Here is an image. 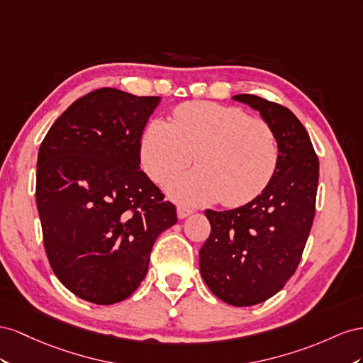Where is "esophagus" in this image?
<instances>
[{"mask_svg":"<svg viewBox=\"0 0 363 363\" xmlns=\"http://www.w3.org/2000/svg\"><path fill=\"white\" fill-rule=\"evenodd\" d=\"M176 213H178V219H185V217H189L193 213V210L189 208V206L179 205L178 210H176Z\"/></svg>","mask_w":363,"mask_h":363,"instance_id":"34e87169","label":"esophagus"}]
</instances>
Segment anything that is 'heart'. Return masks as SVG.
I'll return each mask as SVG.
<instances>
[{"instance_id": "b5f03b06", "label": "heart", "mask_w": 363, "mask_h": 363, "mask_svg": "<svg viewBox=\"0 0 363 363\" xmlns=\"http://www.w3.org/2000/svg\"><path fill=\"white\" fill-rule=\"evenodd\" d=\"M144 172L165 182L194 160L198 167L167 184L176 201L223 205L252 201L272 181L279 161L275 130L235 106L211 101L182 105L173 121L153 120L140 141Z\"/></svg>"}]
</instances>
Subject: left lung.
<instances>
[{"label": "left lung", "mask_w": 363, "mask_h": 363, "mask_svg": "<svg viewBox=\"0 0 363 363\" xmlns=\"http://www.w3.org/2000/svg\"><path fill=\"white\" fill-rule=\"evenodd\" d=\"M275 130L279 161L267 187L239 208L206 210L211 233L199 251L201 275L222 301L255 306L281 291L301 260L315 217L319 161L306 128L281 105L234 96Z\"/></svg>", "instance_id": "8db88e82"}]
</instances>
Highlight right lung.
I'll list each match as a JSON object with an SVG mask.
<instances>
[{
    "instance_id": "obj_1",
    "label": "right lung",
    "mask_w": 363,
    "mask_h": 363,
    "mask_svg": "<svg viewBox=\"0 0 363 363\" xmlns=\"http://www.w3.org/2000/svg\"><path fill=\"white\" fill-rule=\"evenodd\" d=\"M160 97L101 88L53 123L38 153L36 205L53 272L85 301L130 296L174 205L140 169V141Z\"/></svg>"
}]
</instances>
